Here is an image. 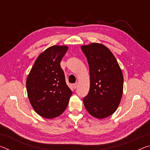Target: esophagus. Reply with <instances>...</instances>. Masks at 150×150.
Returning a JSON list of instances; mask_svg holds the SVG:
<instances>
[{
  "label": "esophagus",
  "mask_w": 150,
  "mask_h": 150,
  "mask_svg": "<svg viewBox=\"0 0 150 150\" xmlns=\"http://www.w3.org/2000/svg\"><path fill=\"white\" fill-rule=\"evenodd\" d=\"M73 87L74 88H77V83H75V84H73Z\"/></svg>",
  "instance_id": "obj_1"
}]
</instances>
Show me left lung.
Returning <instances> with one entry per match:
<instances>
[{
	"label": "left lung",
	"instance_id": "8db88e82",
	"mask_svg": "<svg viewBox=\"0 0 150 150\" xmlns=\"http://www.w3.org/2000/svg\"><path fill=\"white\" fill-rule=\"evenodd\" d=\"M89 66L90 88L83 98L93 117L105 118L116 110L123 93L124 77L115 55L107 47L92 43L81 47Z\"/></svg>",
	"mask_w": 150,
	"mask_h": 150
}]
</instances>
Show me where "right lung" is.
I'll list each match as a JSON object with an SVG mask.
<instances>
[{
	"instance_id": "1",
	"label": "right lung",
	"mask_w": 150,
	"mask_h": 150,
	"mask_svg": "<svg viewBox=\"0 0 150 150\" xmlns=\"http://www.w3.org/2000/svg\"><path fill=\"white\" fill-rule=\"evenodd\" d=\"M67 45H53L39 55L26 80L30 103L38 115L52 119L60 116L69 103L72 91L60 66Z\"/></svg>"
}]
</instances>
